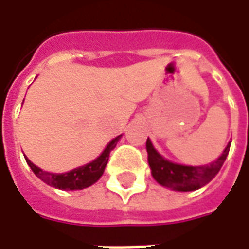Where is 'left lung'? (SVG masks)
Masks as SVG:
<instances>
[{"instance_id": "left-lung-1", "label": "left lung", "mask_w": 249, "mask_h": 249, "mask_svg": "<svg viewBox=\"0 0 249 249\" xmlns=\"http://www.w3.org/2000/svg\"><path fill=\"white\" fill-rule=\"evenodd\" d=\"M231 141L227 144L223 153L214 161L207 165H184L173 162L161 156L155 149L151 139L146 140V152H148V164L151 173L157 184L164 188H169L178 192H191L203 188L219 173L225 159L230 152Z\"/></svg>"}]
</instances>
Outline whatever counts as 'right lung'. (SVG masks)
<instances>
[{"label":"right lung","mask_w":249,"mask_h":249,"mask_svg":"<svg viewBox=\"0 0 249 249\" xmlns=\"http://www.w3.org/2000/svg\"><path fill=\"white\" fill-rule=\"evenodd\" d=\"M121 137H123V135L117 136V137H114L109 141L108 145L105 146V149L101 152V155L96 157L93 161L64 173H53L44 171V169L35 165L25 155L24 156L30 169L33 171V173L40 178L41 181H44L53 188H57V189H62V191H77V189L90 187L100 180V178L104 175L107 164H108L110 151H113L116 148Z\"/></svg>","instance_id":"1"}]
</instances>
